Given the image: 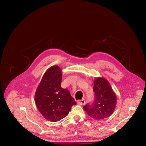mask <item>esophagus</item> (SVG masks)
<instances>
[{
  "label": "esophagus",
  "instance_id": "esophagus-1",
  "mask_svg": "<svg viewBox=\"0 0 146 146\" xmlns=\"http://www.w3.org/2000/svg\"><path fill=\"white\" fill-rule=\"evenodd\" d=\"M77 103L80 105H83L85 104V100L84 99H82V100H79L77 101Z\"/></svg>",
  "mask_w": 146,
  "mask_h": 146
}]
</instances>
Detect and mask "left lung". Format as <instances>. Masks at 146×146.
<instances>
[{"mask_svg": "<svg viewBox=\"0 0 146 146\" xmlns=\"http://www.w3.org/2000/svg\"><path fill=\"white\" fill-rule=\"evenodd\" d=\"M93 91L94 102L91 105H85L83 109L89 116L96 120L109 117L114 112L117 102L115 94L110 83L103 77H98L94 81Z\"/></svg>", "mask_w": 146, "mask_h": 146, "instance_id": "8db88e82", "label": "left lung"}]
</instances>
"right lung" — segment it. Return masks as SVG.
I'll return each instance as SVG.
<instances>
[{"mask_svg": "<svg viewBox=\"0 0 146 146\" xmlns=\"http://www.w3.org/2000/svg\"><path fill=\"white\" fill-rule=\"evenodd\" d=\"M62 74L58 66L46 70L36 89L35 96L37 108L47 120L56 122L68 115L76 102L69 91L61 87Z\"/></svg>", "mask_w": 146, "mask_h": 146, "instance_id": "right-lung-1", "label": "right lung"}]
</instances>
